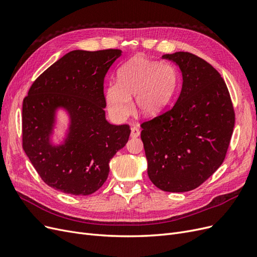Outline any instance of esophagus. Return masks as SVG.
Returning a JSON list of instances; mask_svg holds the SVG:
<instances>
[{
	"label": "esophagus",
	"instance_id": "34e87169",
	"mask_svg": "<svg viewBox=\"0 0 257 257\" xmlns=\"http://www.w3.org/2000/svg\"><path fill=\"white\" fill-rule=\"evenodd\" d=\"M139 135H141V131H139V128H138L137 126L132 127V130H131V137L136 138V137H138Z\"/></svg>",
	"mask_w": 257,
	"mask_h": 257
}]
</instances>
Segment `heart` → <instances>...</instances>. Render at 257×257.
I'll return each mask as SVG.
<instances>
[{"mask_svg": "<svg viewBox=\"0 0 257 257\" xmlns=\"http://www.w3.org/2000/svg\"><path fill=\"white\" fill-rule=\"evenodd\" d=\"M177 87V74L167 63H159L143 56L125 62L116 72V83L108 84L106 103L115 120L123 121L133 110L139 114H158L172 99Z\"/></svg>", "mask_w": 257, "mask_h": 257, "instance_id": "obj_1", "label": "heart"}]
</instances>
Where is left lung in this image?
Instances as JSON below:
<instances>
[{"label": "left lung", "instance_id": "obj_1", "mask_svg": "<svg viewBox=\"0 0 257 257\" xmlns=\"http://www.w3.org/2000/svg\"><path fill=\"white\" fill-rule=\"evenodd\" d=\"M162 58L180 68L182 88L169 110L142 124L148 176L162 191L188 192L222 165L235 112L226 83L208 62L183 51Z\"/></svg>", "mask_w": 257, "mask_h": 257}]
</instances>
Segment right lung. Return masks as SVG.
<instances>
[{"mask_svg": "<svg viewBox=\"0 0 257 257\" xmlns=\"http://www.w3.org/2000/svg\"><path fill=\"white\" fill-rule=\"evenodd\" d=\"M119 49L73 50L38 77L22 105V147L51 188L90 195L104 184L109 162L125 146L130 126L106 120L104 78ZM59 110L69 115L64 141L52 143Z\"/></svg>", "mask_w": 257, "mask_h": 257, "instance_id": "add662e5", "label": "right lung"}]
</instances>
